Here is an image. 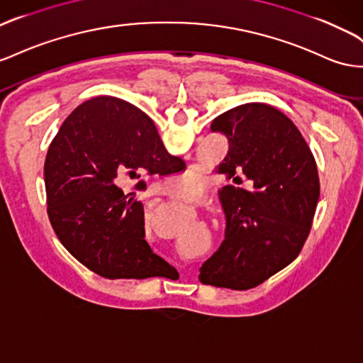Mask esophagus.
I'll list each match as a JSON object with an SVG mask.
<instances>
[{"mask_svg": "<svg viewBox=\"0 0 363 363\" xmlns=\"http://www.w3.org/2000/svg\"><path fill=\"white\" fill-rule=\"evenodd\" d=\"M172 194V189L169 188V186H160L159 191H155L154 195H171Z\"/></svg>", "mask_w": 363, "mask_h": 363, "instance_id": "34e87169", "label": "esophagus"}]
</instances>
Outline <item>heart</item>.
<instances>
[{"instance_id": "obj_1", "label": "heart", "mask_w": 363, "mask_h": 363, "mask_svg": "<svg viewBox=\"0 0 363 363\" xmlns=\"http://www.w3.org/2000/svg\"><path fill=\"white\" fill-rule=\"evenodd\" d=\"M186 177H189V179H191V177H192V175H191V172H188V174H186ZM192 184H194V183H192ZM197 185L199 186V189L196 188ZM192 188H194V186H192ZM194 189H195V191H197V189L200 191V183H199V184H197V183H195V188H194Z\"/></svg>"}]
</instances>
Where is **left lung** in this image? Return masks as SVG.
Instances as JSON below:
<instances>
[{
  "label": "left lung",
  "mask_w": 363,
  "mask_h": 363,
  "mask_svg": "<svg viewBox=\"0 0 363 363\" xmlns=\"http://www.w3.org/2000/svg\"><path fill=\"white\" fill-rule=\"evenodd\" d=\"M211 131L229 151L217 168L230 182L220 192L226 238L200 267V282L230 290L259 286L298 258L320 186L316 162L296 125L266 104L220 114Z\"/></svg>",
  "instance_id": "left-lung-1"
}]
</instances>
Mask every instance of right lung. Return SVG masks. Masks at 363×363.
<instances>
[{"instance_id":"add662e5","label":"right lung","mask_w":363,"mask_h":363,"mask_svg":"<svg viewBox=\"0 0 363 363\" xmlns=\"http://www.w3.org/2000/svg\"><path fill=\"white\" fill-rule=\"evenodd\" d=\"M152 121L111 96L94 97L67 117L44 163L47 213L62 246L86 269L108 279H146L175 269L145 240L143 204L117 183L183 171Z\"/></svg>"}]
</instances>
